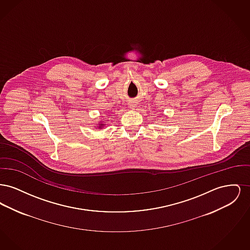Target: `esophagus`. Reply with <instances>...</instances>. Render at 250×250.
<instances>
[{
    "label": "esophagus",
    "mask_w": 250,
    "mask_h": 250,
    "mask_svg": "<svg viewBox=\"0 0 250 250\" xmlns=\"http://www.w3.org/2000/svg\"><path fill=\"white\" fill-rule=\"evenodd\" d=\"M135 106H136V105H135V104H133V103L129 104V107H135Z\"/></svg>",
    "instance_id": "34e87169"
}]
</instances>
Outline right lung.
I'll return each mask as SVG.
<instances>
[{
    "label": "right lung",
    "mask_w": 250,
    "mask_h": 250,
    "mask_svg": "<svg viewBox=\"0 0 250 250\" xmlns=\"http://www.w3.org/2000/svg\"><path fill=\"white\" fill-rule=\"evenodd\" d=\"M105 126V124H104V122L103 121H100V122H98V124L95 125V128H98V129H101V128H103Z\"/></svg>",
    "instance_id": "obj_1"
}]
</instances>
